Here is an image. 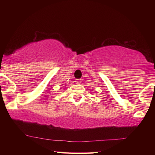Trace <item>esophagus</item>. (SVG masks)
Listing matches in <instances>:
<instances>
[{"label":"esophagus","instance_id":"1","mask_svg":"<svg viewBox=\"0 0 155 155\" xmlns=\"http://www.w3.org/2000/svg\"><path fill=\"white\" fill-rule=\"evenodd\" d=\"M76 83H77V84H79V83H81V79H77L76 80Z\"/></svg>","mask_w":155,"mask_h":155}]
</instances>
